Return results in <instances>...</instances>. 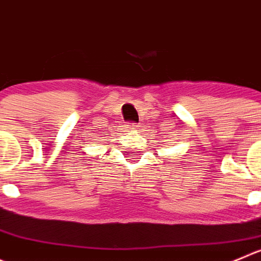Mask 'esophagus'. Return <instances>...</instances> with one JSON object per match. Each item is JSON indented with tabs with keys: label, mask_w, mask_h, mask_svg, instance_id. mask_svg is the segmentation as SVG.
I'll return each instance as SVG.
<instances>
[{
	"label": "esophagus",
	"mask_w": 261,
	"mask_h": 261,
	"mask_svg": "<svg viewBox=\"0 0 261 261\" xmlns=\"http://www.w3.org/2000/svg\"><path fill=\"white\" fill-rule=\"evenodd\" d=\"M126 128L128 129H136V128H138V125L136 123H126Z\"/></svg>",
	"instance_id": "esophagus-1"
}]
</instances>
